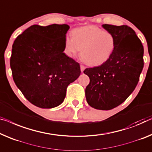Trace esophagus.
<instances>
[{
	"instance_id": "esophagus-1",
	"label": "esophagus",
	"mask_w": 152,
	"mask_h": 152,
	"mask_svg": "<svg viewBox=\"0 0 152 152\" xmlns=\"http://www.w3.org/2000/svg\"><path fill=\"white\" fill-rule=\"evenodd\" d=\"M85 69V66L83 65H80V70H81V72H83L84 70Z\"/></svg>"
}]
</instances>
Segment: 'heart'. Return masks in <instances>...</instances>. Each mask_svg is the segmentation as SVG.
<instances>
[{
  "label": "heart",
  "mask_w": 152,
  "mask_h": 152,
  "mask_svg": "<svg viewBox=\"0 0 152 152\" xmlns=\"http://www.w3.org/2000/svg\"><path fill=\"white\" fill-rule=\"evenodd\" d=\"M115 39L109 31L90 25L76 28L72 37L65 38V53L71 57L81 50V58L89 65H99L110 57L115 50Z\"/></svg>",
  "instance_id": "1"
}]
</instances>
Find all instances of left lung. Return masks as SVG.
Returning a JSON list of instances; mask_svg holds the SVG:
<instances>
[{
    "label": "left lung",
    "instance_id": "1",
    "mask_svg": "<svg viewBox=\"0 0 152 152\" xmlns=\"http://www.w3.org/2000/svg\"><path fill=\"white\" fill-rule=\"evenodd\" d=\"M115 39L110 57L97 67L86 68L90 82L85 89L87 103L99 110H110L132 94L143 68V46L132 28L103 24Z\"/></svg>",
    "mask_w": 152,
    "mask_h": 152
}]
</instances>
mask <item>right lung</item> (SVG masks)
<instances>
[{"label":"right lung","instance_id":"1","mask_svg":"<svg viewBox=\"0 0 152 152\" xmlns=\"http://www.w3.org/2000/svg\"><path fill=\"white\" fill-rule=\"evenodd\" d=\"M67 24H34L15 39L10 66L13 79L31 104L52 108L61 104L67 87L80 74V65L65 50Z\"/></svg>","mask_w":152,"mask_h":152}]
</instances>
